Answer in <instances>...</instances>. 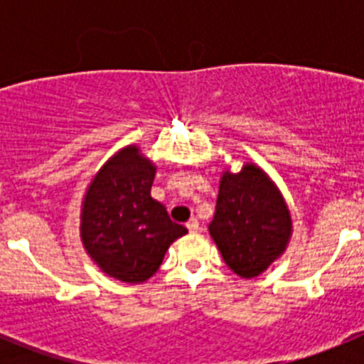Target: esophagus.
I'll list each match as a JSON object with an SVG mask.
<instances>
[{
  "label": "esophagus",
  "instance_id": "1",
  "mask_svg": "<svg viewBox=\"0 0 364 364\" xmlns=\"http://www.w3.org/2000/svg\"><path fill=\"white\" fill-rule=\"evenodd\" d=\"M186 226H188V230L193 231V233L200 230V224H198L197 218H191V220H188V224H186Z\"/></svg>",
  "mask_w": 364,
  "mask_h": 364
}]
</instances>
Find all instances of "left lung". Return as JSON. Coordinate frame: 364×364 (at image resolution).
<instances>
[{"mask_svg": "<svg viewBox=\"0 0 364 364\" xmlns=\"http://www.w3.org/2000/svg\"><path fill=\"white\" fill-rule=\"evenodd\" d=\"M210 233L228 268L252 279L284 252L290 211L266 173L246 164L237 175L222 176Z\"/></svg>", "mask_w": 364, "mask_h": 364, "instance_id": "obj_1", "label": "left lung"}]
</instances>
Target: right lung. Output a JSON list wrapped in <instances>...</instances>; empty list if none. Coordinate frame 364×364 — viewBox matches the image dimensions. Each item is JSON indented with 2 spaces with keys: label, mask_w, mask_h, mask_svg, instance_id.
<instances>
[{
  "label": "right lung",
  "mask_w": 364,
  "mask_h": 364,
  "mask_svg": "<svg viewBox=\"0 0 364 364\" xmlns=\"http://www.w3.org/2000/svg\"><path fill=\"white\" fill-rule=\"evenodd\" d=\"M154 171L138 147H125L100 169L83 200V246L100 268L122 282L147 281L169 244L188 233L151 197Z\"/></svg>",
  "instance_id": "1"
}]
</instances>
